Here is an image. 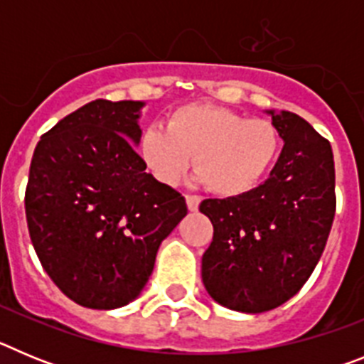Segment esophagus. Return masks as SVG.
<instances>
[{"instance_id": "34e87169", "label": "esophagus", "mask_w": 364, "mask_h": 364, "mask_svg": "<svg viewBox=\"0 0 364 364\" xmlns=\"http://www.w3.org/2000/svg\"><path fill=\"white\" fill-rule=\"evenodd\" d=\"M200 197H197V195H188L186 197V204H188V210L189 211H197L198 205H200Z\"/></svg>"}]
</instances>
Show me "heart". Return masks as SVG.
<instances>
[{
	"label": "heart",
	"instance_id": "b5f03b06",
	"mask_svg": "<svg viewBox=\"0 0 364 364\" xmlns=\"http://www.w3.org/2000/svg\"><path fill=\"white\" fill-rule=\"evenodd\" d=\"M281 133L272 122L246 118L226 107L188 104L167 118V129L149 125L138 153L166 186H178L191 169L222 197L246 195L266 178L281 154Z\"/></svg>",
	"mask_w": 364,
	"mask_h": 364
}]
</instances>
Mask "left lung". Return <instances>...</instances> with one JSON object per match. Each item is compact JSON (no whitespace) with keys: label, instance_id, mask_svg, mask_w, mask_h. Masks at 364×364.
<instances>
[{"label":"left lung","instance_id":"obj_1","mask_svg":"<svg viewBox=\"0 0 364 364\" xmlns=\"http://www.w3.org/2000/svg\"><path fill=\"white\" fill-rule=\"evenodd\" d=\"M284 140L268 178L246 195L205 198L213 224L202 282L215 302L262 314L301 290L319 262L336 215L332 146L290 111H266Z\"/></svg>","mask_w":364,"mask_h":364}]
</instances>
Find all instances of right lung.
I'll use <instances>...</instances> for the list:
<instances>
[{
  "mask_svg": "<svg viewBox=\"0 0 364 364\" xmlns=\"http://www.w3.org/2000/svg\"><path fill=\"white\" fill-rule=\"evenodd\" d=\"M144 102L95 100L45 133L25 213L41 266L76 304L114 310L142 294L159 247L188 215L184 197L136 149Z\"/></svg>",
  "mask_w": 364,
  "mask_h": 364,
  "instance_id": "1",
  "label": "right lung"
}]
</instances>
